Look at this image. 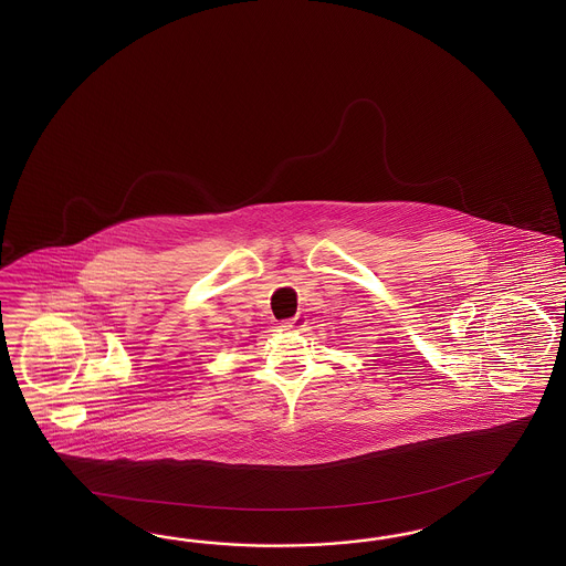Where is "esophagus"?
<instances>
[{
  "label": "esophagus",
  "instance_id": "obj_1",
  "mask_svg": "<svg viewBox=\"0 0 566 566\" xmlns=\"http://www.w3.org/2000/svg\"><path fill=\"white\" fill-rule=\"evenodd\" d=\"M305 317H301V315H296V317H291V319H284L282 322V327L284 329H301V327H305Z\"/></svg>",
  "mask_w": 566,
  "mask_h": 566
}]
</instances>
